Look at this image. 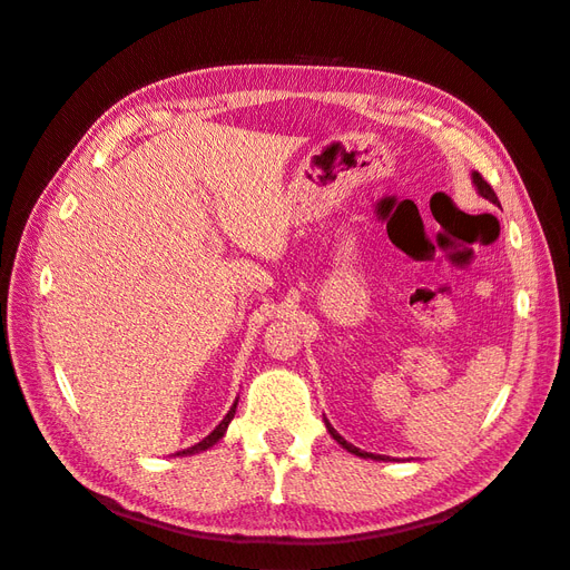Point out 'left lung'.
Listing matches in <instances>:
<instances>
[{
	"label": "left lung",
	"instance_id": "8db88e82",
	"mask_svg": "<svg viewBox=\"0 0 570 570\" xmlns=\"http://www.w3.org/2000/svg\"><path fill=\"white\" fill-rule=\"evenodd\" d=\"M473 185L478 187V193H480V197H485V199H490L492 204H497L499 206V199H497V195H494V189L490 187V183L485 180V178H482L480 174H478V170H473ZM323 421H325V428H327V433H331L333 435V440L337 442V444H342L344 446V450H347V452H352V454H356V456H361V459H375V461H385V456H381V454H371V452H361L358 450V446H354V444H350L347 440H344L340 433H337V430L331 425V423H327V419L323 416Z\"/></svg>",
	"mask_w": 570,
	"mask_h": 570
}]
</instances>
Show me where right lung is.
Here are the masks:
<instances>
[{
    "instance_id": "add662e5",
    "label": "right lung",
    "mask_w": 570,
    "mask_h": 570,
    "mask_svg": "<svg viewBox=\"0 0 570 570\" xmlns=\"http://www.w3.org/2000/svg\"><path fill=\"white\" fill-rule=\"evenodd\" d=\"M235 409H237V400H235V404L230 406V411L226 413V419H223L209 435H206L202 442H197L195 446H187V450H183V452H178V456H185V454H199V452H206L209 450V446H214L223 435H226V430H228V423L233 421V416H235Z\"/></svg>"
}]
</instances>
